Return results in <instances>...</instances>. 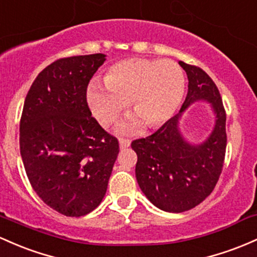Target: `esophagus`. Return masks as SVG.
Segmentation results:
<instances>
[{"instance_id": "esophagus-1", "label": "esophagus", "mask_w": 257, "mask_h": 257, "mask_svg": "<svg viewBox=\"0 0 257 257\" xmlns=\"http://www.w3.org/2000/svg\"><path fill=\"white\" fill-rule=\"evenodd\" d=\"M119 146L120 149H126L131 146V140L126 139V138H120L119 139Z\"/></svg>"}]
</instances>
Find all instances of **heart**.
Segmentation results:
<instances>
[{
	"label": "heart",
	"mask_w": 257,
	"mask_h": 257,
	"mask_svg": "<svg viewBox=\"0 0 257 257\" xmlns=\"http://www.w3.org/2000/svg\"><path fill=\"white\" fill-rule=\"evenodd\" d=\"M185 78L173 61L131 58L117 62L107 70L105 84L92 80L86 100L102 125L113 123L128 102L146 125L155 128L176 113L184 96ZM139 125L134 119L128 128Z\"/></svg>",
	"instance_id": "heart-1"
}]
</instances>
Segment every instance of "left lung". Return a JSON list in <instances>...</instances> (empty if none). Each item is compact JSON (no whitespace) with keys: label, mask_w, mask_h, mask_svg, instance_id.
<instances>
[{"label":"left lung","mask_w":257,"mask_h":257,"mask_svg":"<svg viewBox=\"0 0 257 257\" xmlns=\"http://www.w3.org/2000/svg\"><path fill=\"white\" fill-rule=\"evenodd\" d=\"M187 72L188 94L180 112L150 137L137 139L138 184L146 197L161 210L184 212L197 206L212 193L223 168L227 133L225 109L218 87L200 67L179 61ZM206 99L216 113L214 132L206 142L190 146L182 139L178 123L193 102Z\"/></svg>","instance_id":"8db88e82"}]
</instances>
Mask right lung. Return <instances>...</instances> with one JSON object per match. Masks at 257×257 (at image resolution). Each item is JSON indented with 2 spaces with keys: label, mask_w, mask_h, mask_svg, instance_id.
<instances>
[{
  "label": "right lung",
  "mask_w": 257,
  "mask_h": 257,
  "mask_svg": "<svg viewBox=\"0 0 257 257\" xmlns=\"http://www.w3.org/2000/svg\"><path fill=\"white\" fill-rule=\"evenodd\" d=\"M102 53L60 58L47 66L28 91L19 145L28 179L57 212L80 217L105 196L119 152L117 138L91 117L86 90Z\"/></svg>",
  "instance_id": "right-lung-1"
}]
</instances>
